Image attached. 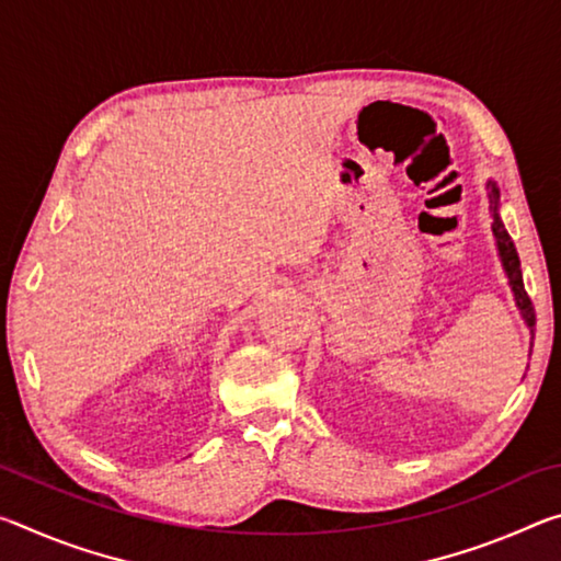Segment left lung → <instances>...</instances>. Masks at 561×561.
<instances>
[{"label": "left lung", "mask_w": 561, "mask_h": 561, "mask_svg": "<svg viewBox=\"0 0 561 561\" xmlns=\"http://www.w3.org/2000/svg\"><path fill=\"white\" fill-rule=\"evenodd\" d=\"M488 197H490V213H492V234H495V242H497L502 270H505L507 279H510V287H512V294H515V304H517L519 314H522V319H525V324L529 327L531 339H535V321H537L535 307H531V301L525 291V282H522V270H519L515 242H512V237L507 234L505 225H502V220H500V190L495 185V180H488Z\"/></svg>", "instance_id": "8db88e82"}]
</instances>
